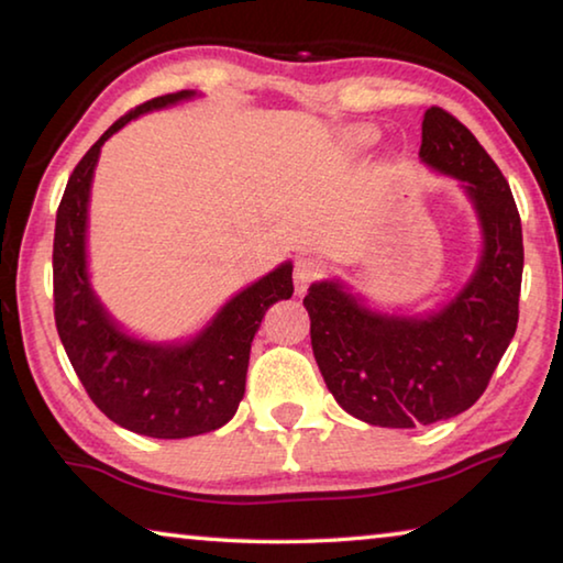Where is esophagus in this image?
<instances>
[{"label":"esophagus","instance_id":"34e87169","mask_svg":"<svg viewBox=\"0 0 563 563\" xmlns=\"http://www.w3.org/2000/svg\"><path fill=\"white\" fill-rule=\"evenodd\" d=\"M322 273H325V265H322L318 258H310V255H302V258L295 261V292L302 295L305 290L310 288L312 283L318 278H322Z\"/></svg>","mask_w":563,"mask_h":563}]
</instances>
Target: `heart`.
Returning <instances> with one entry per match:
<instances>
[{
  "mask_svg": "<svg viewBox=\"0 0 563 563\" xmlns=\"http://www.w3.org/2000/svg\"><path fill=\"white\" fill-rule=\"evenodd\" d=\"M375 136L377 133L373 129H357L355 133H352V141H355L357 146H367V144H373Z\"/></svg>",
  "mask_w": 563,
  "mask_h": 563,
  "instance_id": "1",
  "label": "heart"
}]
</instances>
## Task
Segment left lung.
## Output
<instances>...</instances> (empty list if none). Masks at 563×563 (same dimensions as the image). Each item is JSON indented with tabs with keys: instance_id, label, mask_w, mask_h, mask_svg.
Here are the masks:
<instances>
[{
	"instance_id": "left-lung-1",
	"label": "left lung",
	"mask_w": 563,
	"mask_h": 563,
	"mask_svg": "<svg viewBox=\"0 0 563 563\" xmlns=\"http://www.w3.org/2000/svg\"><path fill=\"white\" fill-rule=\"evenodd\" d=\"M419 158L462 180L484 251L464 288L424 318L369 310L338 280L305 295L310 340L332 397L367 424L409 430L470 409L519 322L521 218L511 188L474 133L440 107L424 111Z\"/></svg>"
}]
</instances>
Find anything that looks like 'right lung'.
Here are the masks:
<instances>
[{
    "instance_id": "right-lung-1",
    "label": "right lung",
    "mask_w": 563,
    "mask_h": 563,
    "mask_svg": "<svg viewBox=\"0 0 563 563\" xmlns=\"http://www.w3.org/2000/svg\"><path fill=\"white\" fill-rule=\"evenodd\" d=\"M196 97L178 91L141 103L76 164L56 211L54 320L74 373L111 422L156 440L213 432L235 415L245 393L251 342L265 310L292 295V263H283L228 300L188 342H146L123 332L91 290L87 218L93 168L103 141L141 113Z\"/></svg>"
}]
</instances>
